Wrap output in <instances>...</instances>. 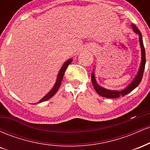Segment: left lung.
Instances as JSON below:
<instances>
[{"label": "left lung", "instance_id": "left-lung-1", "mask_svg": "<svg viewBox=\"0 0 150 150\" xmlns=\"http://www.w3.org/2000/svg\"><path fill=\"white\" fill-rule=\"evenodd\" d=\"M132 30L136 34L139 35V41H140V47H141V52H142V61H141V64L139 68V71L137 73V75H136L135 78L131 83L126 88L123 89L121 91H116V90H109V89H105L104 87H101L97 83L95 80V77H94V73L93 72L92 73V85L94 86V88L96 90L98 94L101 97L110 98V99H115V98H118L120 97H124L125 95L128 94V93L132 92L134 89H135L139 84L140 83L141 80L142 79V76H143L144 67H145V63H146V58H145V50H144L143 41H142V34H141L140 31L137 29L135 25L132 24Z\"/></svg>", "mask_w": 150, "mask_h": 150}]
</instances>
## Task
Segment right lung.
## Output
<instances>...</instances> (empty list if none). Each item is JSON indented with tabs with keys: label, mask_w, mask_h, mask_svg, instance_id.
Listing matches in <instances>:
<instances>
[{
	"label": "right lung",
	"mask_w": 150,
	"mask_h": 150,
	"mask_svg": "<svg viewBox=\"0 0 150 150\" xmlns=\"http://www.w3.org/2000/svg\"><path fill=\"white\" fill-rule=\"evenodd\" d=\"M72 61H73V60L70 59V60H68V61H67L64 63V64H63V66H62L61 69L60 70L59 73H58V75L57 80H56V84H55V85L53 86V87L52 88V89H51V90L50 91V92L48 93L47 94H46L45 97H43L42 99H41V100L39 101V102H37V103H41V102H43V101H45L46 100H48V99H49L50 98L52 97L54 95V94H56V92H57V91L58 90V89H59L60 86H61V81L63 80V75H64L65 70H66V68H68V65H69L70 63H71Z\"/></svg>",
	"instance_id": "obj_1"
}]
</instances>
